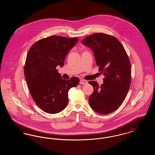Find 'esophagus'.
<instances>
[{"label": "esophagus", "mask_w": 155, "mask_h": 155, "mask_svg": "<svg viewBox=\"0 0 155 155\" xmlns=\"http://www.w3.org/2000/svg\"><path fill=\"white\" fill-rule=\"evenodd\" d=\"M88 83L87 81L84 80H81L80 81V84L81 85H84V84H87Z\"/></svg>", "instance_id": "obj_1"}]
</instances>
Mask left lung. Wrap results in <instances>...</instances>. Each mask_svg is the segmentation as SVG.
<instances>
[{"instance_id": "left-lung-1", "label": "left lung", "mask_w": 155, "mask_h": 155, "mask_svg": "<svg viewBox=\"0 0 155 155\" xmlns=\"http://www.w3.org/2000/svg\"><path fill=\"white\" fill-rule=\"evenodd\" d=\"M81 43L93 51L99 71L104 75L101 86L96 81H89L94 87L89 97V105L99 114H110L121 105L130 87L131 68L128 56L118 39L106 34L90 35Z\"/></svg>"}]
</instances>
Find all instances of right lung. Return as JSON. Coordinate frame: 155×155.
Instances as JSON below:
<instances>
[{
  "instance_id": "1",
  "label": "right lung",
  "mask_w": 155,
  "mask_h": 155,
  "mask_svg": "<svg viewBox=\"0 0 155 155\" xmlns=\"http://www.w3.org/2000/svg\"><path fill=\"white\" fill-rule=\"evenodd\" d=\"M78 41V38L52 35L38 41L28 52L24 75L32 99L46 113L63 110L68 103L69 89L80 82L75 77L62 79L56 69L63 66L67 54Z\"/></svg>"
}]
</instances>
